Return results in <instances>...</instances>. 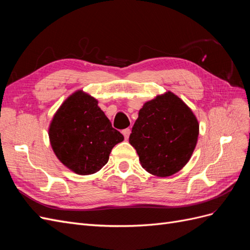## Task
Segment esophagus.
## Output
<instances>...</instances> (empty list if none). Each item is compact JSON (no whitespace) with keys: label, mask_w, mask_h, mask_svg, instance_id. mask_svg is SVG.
I'll use <instances>...</instances> for the list:
<instances>
[{"label":"esophagus","mask_w":250,"mask_h":250,"mask_svg":"<svg viewBox=\"0 0 250 250\" xmlns=\"http://www.w3.org/2000/svg\"><path fill=\"white\" fill-rule=\"evenodd\" d=\"M122 133H123V135H124V138H125L126 140H128V138H129V135H130V133H131V130L129 129V128H126V129H124V130L122 131Z\"/></svg>","instance_id":"esophagus-1"}]
</instances>
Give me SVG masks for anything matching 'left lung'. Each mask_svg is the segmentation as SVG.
<instances>
[{
    "label": "left lung",
    "mask_w": 250,
    "mask_h": 250,
    "mask_svg": "<svg viewBox=\"0 0 250 250\" xmlns=\"http://www.w3.org/2000/svg\"><path fill=\"white\" fill-rule=\"evenodd\" d=\"M198 134L199 124L191 108L168 92L144 104L129 143L144 169L152 175L167 177L190 161Z\"/></svg>",
    "instance_id": "8db88e82"
}]
</instances>
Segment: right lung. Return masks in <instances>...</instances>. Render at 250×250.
Segmentation results:
<instances>
[{"label":"right lung","mask_w":250,"mask_h":250,"mask_svg":"<svg viewBox=\"0 0 250 250\" xmlns=\"http://www.w3.org/2000/svg\"><path fill=\"white\" fill-rule=\"evenodd\" d=\"M49 138L58 160L80 175L102 169L111 149L124 140L98 101L82 90L71 95L58 108L50 124Z\"/></svg>","instance_id":"obj_1"}]
</instances>
